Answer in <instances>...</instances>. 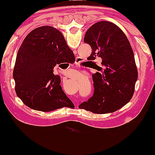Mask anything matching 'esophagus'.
Returning a JSON list of instances; mask_svg holds the SVG:
<instances>
[{"label": "esophagus", "mask_w": 155, "mask_h": 155, "mask_svg": "<svg viewBox=\"0 0 155 155\" xmlns=\"http://www.w3.org/2000/svg\"><path fill=\"white\" fill-rule=\"evenodd\" d=\"M80 63H81V59H80V58H77L76 59L75 64H76V65H78V64H79ZM76 106H77V105H76Z\"/></svg>", "instance_id": "1"}]
</instances>
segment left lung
<instances>
[{
    "label": "left lung",
    "mask_w": 155,
    "mask_h": 155,
    "mask_svg": "<svg viewBox=\"0 0 155 155\" xmlns=\"http://www.w3.org/2000/svg\"><path fill=\"white\" fill-rule=\"evenodd\" d=\"M84 41L92 48L89 59L102 58L104 71L92 75L93 95L79 108L95 114L116 111L132 98L138 79L130 44L123 31L108 21L92 25L85 33ZM99 68L98 71L103 69Z\"/></svg>",
    "instance_id": "1"
}]
</instances>
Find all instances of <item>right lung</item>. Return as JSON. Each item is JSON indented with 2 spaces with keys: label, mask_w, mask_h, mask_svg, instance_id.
Returning a JSON list of instances; mask_svg holds the SVG:
<instances>
[{
  "label": "right lung",
  "mask_w": 155,
  "mask_h": 155,
  "mask_svg": "<svg viewBox=\"0 0 155 155\" xmlns=\"http://www.w3.org/2000/svg\"><path fill=\"white\" fill-rule=\"evenodd\" d=\"M74 62V52L58 29L42 26L33 30L23 41L16 58L13 78L17 96L36 111L74 107L60 85V76L53 74L57 64Z\"/></svg>",
  "instance_id": "obj_1"
}]
</instances>
